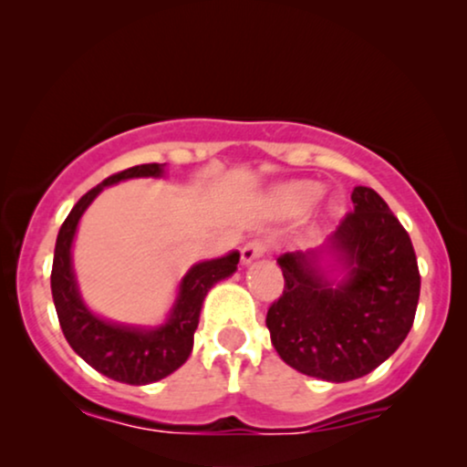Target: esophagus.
<instances>
[{
  "instance_id": "obj_1",
  "label": "esophagus",
  "mask_w": 467,
  "mask_h": 467,
  "mask_svg": "<svg viewBox=\"0 0 467 467\" xmlns=\"http://www.w3.org/2000/svg\"><path fill=\"white\" fill-rule=\"evenodd\" d=\"M268 251V243L266 240H251V243H246L243 246V264H251L253 260H257V257H262L264 253Z\"/></svg>"
}]
</instances>
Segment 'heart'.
Masks as SVG:
<instances>
[{
	"label": "heart",
	"instance_id": "obj_1",
	"mask_svg": "<svg viewBox=\"0 0 467 467\" xmlns=\"http://www.w3.org/2000/svg\"><path fill=\"white\" fill-rule=\"evenodd\" d=\"M320 186H316L312 182H296L290 183V186L279 190V205L281 210L290 212V214H296V212L307 210L312 207L320 197Z\"/></svg>",
	"mask_w": 467,
	"mask_h": 467
}]
</instances>
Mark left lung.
Returning a JSON list of instances; mask_svg holds the SVG:
<instances>
[{
  "instance_id": "obj_1",
  "label": "left lung",
  "mask_w": 467,
  "mask_h": 467,
  "mask_svg": "<svg viewBox=\"0 0 467 467\" xmlns=\"http://www.w3.org/2000/svg\"><path fill=\"white\" fill-rule=\"evenodd\" d=\"M353 205L329 246L348 266L337 287L316 270V253H284V295L268 307L270 342L307 377L344 383L381 366L410 333L420 270L410 234L372 188L357 186Z\"/></svg>"
}]
</instances>
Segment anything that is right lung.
<instances>
[{"mask_svg": "<svg viewBox=\"0 0 467 467\" xmlns=\"http://www.w3.org/2000/svg\"><path fill=\"white\" fill-rule=\"evenodd\" d=\"M158 175H162V164L153 162L131 166V169L114 172V175L106 177L99 186L88 190L73 205V210L62 223L60 232H57L54 266H51V295H54L57 320H60L67 342L97 372L130 385L160 381L188 359L207 290L216 281L229 277L240 262V253H229L221 260L201 262L190 268V273L182 281L180 298H177L169 322L158 329L142 331L110 325V322L97 318L86 309L78 295L71 268V243L79 216L84 214L90 201L101 192L103 186H112L120 180H130V177Z\"/></svg>", "mask_w": 467, "mask_h": 467, "instance_id": "obj_1", "label": "right lung"}]
</instances>
